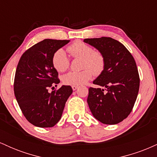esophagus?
Returning a JSON list of instances; mask_svg holds the SVG:
<instances>
[{"label": "esophagus", "mask_w": 157, "mask_h": 157, "mask_svg": "<svg viewBox=\"0 0 157 157\" xmlns=\"http://www.w3.org/2000/svg\"><path fill=\"white\" fill-rule=\"evenodd\" d=\"M71 88H72L73 91H75V90L77 89V88H78V86H71Z\"/></svg>", "instance_id": "34e87169"}]
</instances>
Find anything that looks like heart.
<instances>
[{"instance_id": "b5f03b06", "label": "heart", "mask_w": 157, "mask_h": 157, "mask_svg": "<svg viewBox=\"0 0 157 157\" xmlns=\"http://www.w3.org/2000/svg\"><path fill=\"white\" fill-rule=\"evenodd\" d=\"M68 52L75 58H82L81 71H70L62 77L64 84L68 86H80L88 82L94 75H100L104 68V57L98 52H94L89 45L81 41H77L68 47ZM52 63L57 71L63 72L69 67L70 61L64 50L58 49L54 54Z\"/></svg>"}]
</instances>
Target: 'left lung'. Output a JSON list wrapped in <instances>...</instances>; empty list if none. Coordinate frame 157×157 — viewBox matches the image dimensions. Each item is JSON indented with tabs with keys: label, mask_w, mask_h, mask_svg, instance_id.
<instances>
[{
	"label": "left lung",
	"mask_w": 157,
	"mask_h": 157,
	"mask_svg": "<svg viewBox=\"0 0 157 157\" xmlns=\"http://www.w3.org/2000/svg\"><path fill=\"white\" fill-rule=\"evenodd\" d=\"M104 57L105 65L89 88L87 102L93 116L106 125H115L130 114L137 97L140 77L136 63L125 46L111 37L84 39Z\"/></svg>",
	"instance_id": "1"
}]
</instances>
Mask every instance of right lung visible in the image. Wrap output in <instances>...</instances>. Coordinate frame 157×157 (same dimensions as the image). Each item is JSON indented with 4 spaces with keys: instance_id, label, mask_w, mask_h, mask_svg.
Segmentation results:
<instances>
[{
    "instance_id": "right-lung-1",
    "label": "right lung",
    "mask_w": 157,
    "mask_h": 157,
    "mask_svg": "<svg viewBox=\"0 0 157 157\" xmlns=\"http://www.w3.org/2000/svg\"><path fill=\"white\" fill-rule=\"evenodd\" d=\"M69 41L45 39L25 52L17 64L14 82L16 100L26 120L37 127L55 126L72 94L71 86L64 85L57 91H48L60 82L52 63L54 54Z\"/></svg>"
}]
</instances>
